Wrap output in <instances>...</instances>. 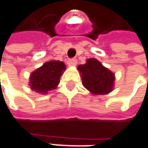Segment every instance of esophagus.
Masks as SVG:
<instances>
[{"label": "esophagus", "mask_w": 148, "mask_h": 148, "mask_svg": "<svg viewBox=\"0 0 148 148\" xmlns=\"http://www.w3.org/2000/svg\"><path fill=\"white\" fill-rule=\"evenodd\" d=\"M67 64L69 65L70 66H74L77 65V60L75 59V58H72V59H70L68 62H67Z\"/></svg>", "instance_id": "1"}]
</instances>
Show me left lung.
Returning a JSON list of instances; mask_svg holds the SVG:
<instances>
[{"label": "left lung", "mask_w": 148, "mask_h": 148, "mask_svg": "<svg viewBox=\"0 0 148 148\" xmlns=\"http://www.w3.org/2000/svg\"><path fill=\"white\" fill-rule=\"evenodd\" d=\"M78 69L82 74V85L94 95L108 94L112 90L114 74L96 59H88L86 64L78 66Z\"/></svg>", "instance_id": "8db88e82"}]
</instances>
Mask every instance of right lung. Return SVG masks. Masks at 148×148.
I'll return each instance as SVG.
<instances>
[{
	"label": "right lung",
	"mask_w": 148,
	"mask_h": 148,
	"mask_svg": "<svg viewBox=\"0 0 148 148\" xmlns=\"http://www.w3.org/2000/svg\"><path fill=\"white\" fill-rule=\"evenodd\" d=\"M65 64L60 61H51L45 63L31 74L30 85L33 91L39 93H47L55 89L60 82V78Z\"/></svg>",
	"instance_id": "add662e5"
}]
</instances>
